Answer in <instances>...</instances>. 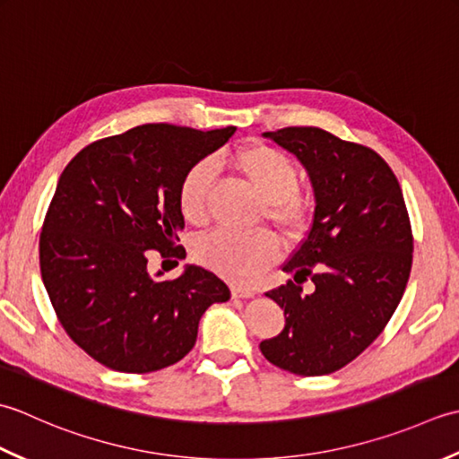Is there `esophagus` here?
<instances>
[{"instance_id": "1", "label": "esophagus", "mask_w": 459, "mask_h": 459, "mask_svg": "<svg viewBox=\"0 0 459 459\" xmlns=\"http://www.w3.org/2000/svg\"><path fill=\"white\" fill-rule=\"evenodd\" d=\"M231 297L233 299H251L255 297V291H251V289H243V287H231Z\"/></svg>"}]
</instances>
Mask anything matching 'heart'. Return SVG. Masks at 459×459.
Here are the masks:
<instances>
[{"mask_svg":"<svg viewBox=\"0 0 459 459\" xmlns=\"http://www.w3.org/2000/svg\"><path fill=\"white\" fill-rule=\"evenodd\" d=\"M231 166L265 204V218L285 239H295L307 226V205L299 198V170L283 151L269 144H247L231 156ZM216 168L200 160L188 168L178 188L182 218L200 226L208 218V200ZM277 239L267 231H212L194 246L198 264L236 285H251L277 259Z\"/></svg>","mask_w":459,"mask_h":459,"instance_id":"heart-1","label":"heart"}]
</instances>
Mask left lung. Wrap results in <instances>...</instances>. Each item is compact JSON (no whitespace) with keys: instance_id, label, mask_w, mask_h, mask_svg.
Returning a JSON list of instances; mask_svg holds the SVG:
<instances>
[{"instance_id":"1","label":"left lung","mask_w":459,"mask_h":459,"mask_svg":"<svg viewBox=\"0 0 459 459\" xmlns=\"http://www.w3.org/2000/svg\"><path fill=\"white\" fill-rule=\"evenodd\" d=\"M265 136L307 168L316 205L283 265L293 279L265 293L285 311V329L259 349L279 368L323 377L368 349L394 315L412 269V226L394 172L372 148L315 126Z\"/></svg>"}]
</instances>
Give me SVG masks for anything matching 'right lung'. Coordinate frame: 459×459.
<instances>
[{"label":"right lung","mask_w":459,"mask_h":459,"mask_svg":"<svg viewBox=\"0 0 459 459\" xmlns=\"http://www.w3.org/2000/svg\"><path fill=\"white\" fill-rule=\"evenodd\" d=\"M233 133L143 125L85 146L63 170L41 226V277L65 333L107 368L172 367L195 344L205 308L231 297L208 269L156 279L148 259L186 257L180 180Z\"/></svg>","instance_id":"obj_1"}]
</instances>
